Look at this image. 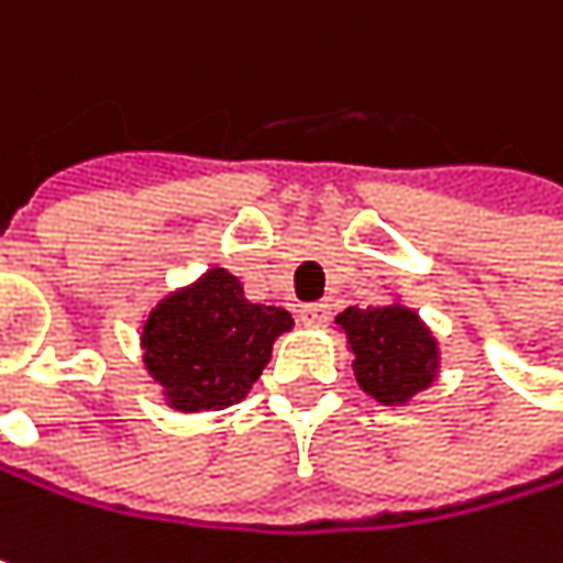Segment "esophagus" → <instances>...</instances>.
I'll use <instances>...</instances> for the list:
<instances>
[{
  "mask_svg": "<svg viewBox=\"0 0 563 563\" xmlns=\"http://www.w3.org/2000/svg\"><path fill=\"white\" fill-rule=\"evenodd\" d=\"M301 320L307 327H323L330 320V303H303Z\"/></svg>",
  "mask_w": 563,
  "mask_h": 563,
  "instance_id": "obj_1",
  "label": "esophagus"
}]
</instances>
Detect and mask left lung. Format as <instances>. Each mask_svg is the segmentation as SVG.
I'll use <instances>...</instances> for the list:
<instances>
[{"mask_svg":"<svg viewBox=\"0 0 563 563\" xmlns=\"http://www.w3.org/2000/svg\"><path fill=\"white\" fill-rule=\"evenodd\" d=\"M355 352V378L382 404H404L435 368V342L407 307H349L336 317Z\"/></svg>","mask_w":563,"mask_h":563,"instance_id":"obj_1","label":"left lung"}]
</instances>
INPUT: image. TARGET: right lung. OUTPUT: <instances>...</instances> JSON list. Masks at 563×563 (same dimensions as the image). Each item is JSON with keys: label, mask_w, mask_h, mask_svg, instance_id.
Returning <instances> with one entry per match:
<instances>
[{"label": "right lung", "mask_w": 563, "mask_h": 563, "mask_svg": "<svg viewBox=\"0 0 563 563\" xmlns=\"http://www.w3.org/2000/svg\"><path fill=\"white\" fill-rule=\"evenodd\" d=\"M285 330H291L288 310L250 303L227 268H211L150 313L143 327L146 368L173 407L223 410L250 394Z\"/></svg>", "instance_id": "obj_1"}]
</instances>
